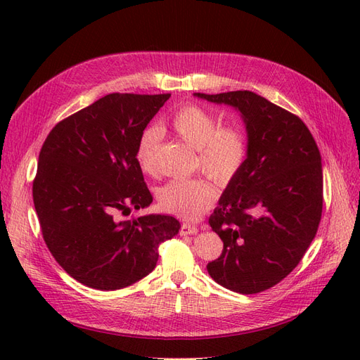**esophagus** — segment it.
<instances>
[{"label": "esophagus", "instance_id": "esophagus-1", "mask_svg": "<svg viewBox=\"0 0 360 360\" xmlns=\"http://www.w3.org/2000/svg\"><path fill=\"white\" fill-rule=\"evenodd\" d=\"M197 233H198V228L195 226V225H192V224L184 222L180 226V234L181 236H193V234H197Z\"/></svg>", "mask_w": 360, "mask_h": 360}]
</instances>
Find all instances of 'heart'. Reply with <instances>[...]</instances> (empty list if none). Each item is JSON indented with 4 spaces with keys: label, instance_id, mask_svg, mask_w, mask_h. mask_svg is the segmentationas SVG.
I'll return each instance as SVG.
<instances>
[{
    "label": "heart",
    "instance_id": "heart-1",
    "mask_svg": "<svg viewBox=\"0 0 360 360\" xmlns=\"http://www.w3.org/2000/svg\"><path fill=\"white\" fill-rule=\"evenodd\" d=\"M174 134L198 150V165L221 186H228L242 171L248 158V141L236 124H221L219 117L198 103L180 106L169 120ZM160 129L148 126L139 135L135 160L141 171L155 174ZM217 188L205 179H174L158 191V202L167 213L197 219L214 204Z\"/></svg>",
    "mask_w": 360,
    "mask_h": 360
}]
</instances>
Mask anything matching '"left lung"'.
Instances as JSON below:
<instances>
[{
    "label": "left lung",
    "mask_w": 360,
    "mask_h": 360,
    "mask_svg": "<svg viewBox=\"0 0 360 360\" xmlns=\"http://www.w3.org/2000/svg\"><path fill=\"white\" fill-rule=\"evenodd\" d=\"M195 94L237 108L248 130L245 165L209 219L224 249L207 271L231 291L261 292L291 274L317 234L320 150L297 115L252 91Z\"/></svg>",
    "instance_id": "1"
}]
</instances>
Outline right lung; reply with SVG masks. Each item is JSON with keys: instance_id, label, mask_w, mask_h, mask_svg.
<instances>
[{"instance_id": "add662e5", "label": "right lung", "mask_w": 360, "mask_h": 360, "mask_svg": "<svg viewBox=\"0 0 360 360\" xmlns=\"http://www.w3.org/2000/svg\"><path fill=\"white\" fill-rule=\"evenodd\" d=\"M171 97L111 93L75 112L46 136L32 201L43 240L81 284L120 290L156 267L159 245L180 230L172 216L122 221L153 197L135 160L139 135Z\"/></svg>"}]
</instances>
